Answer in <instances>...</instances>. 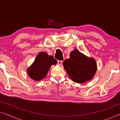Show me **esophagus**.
<instances>
[{"label": "esophagus", "mask_w": 120, "mask_h": 120, "mask_svg": "<svg viewBox=\"0 0 120 120\" xmlns=\"http://www.w3.org/2000/svg\"><path fill=\"white\" fill-rule=\"evenodd\" d=\"M62 62H63L62 60H58V61H57V63H58L59 65H61L62 64Z\"/></svg>", "instance_id": "obj_1"}]
</instances>
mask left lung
Returning a JSON list of instances; mask_svg holds the SVG:
<instances>
[{
	"instance_id": "obj_1",
	"label": "left lung",
	"mask_w": 120,
	"mask_h": 120,
	"mask_svg": "<svg viewBox=\"0 0 120 120\" xmlns=\"http://www.w3.org/2000/svg\"><path fill=\"white\" fill-rule=\"evenodd\" d=\"M63 65L69 78L75 82L82 83L91 80L96 73L97 65L93 57H88L78 49L70 54Z\"/></svg>"
}]
</instances>
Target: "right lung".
<instances>
[{"mask_svg": "<svg viewBox=\"0 0 120 120\" xmlns=\"http://www.w3.org/2000/svg\"><path fill=\"white\" fill-rule=\"evenodd\" d=\"M57 63V60L52 56L48 55L46 52H41L27 69L28 75L32 79L36 81H40L46 76L51 66Z\"/></svg>", "mask_w": 120, "mask_h": 120, "instance_id": "add662e5", "label": "right lung"}]
</instances>
